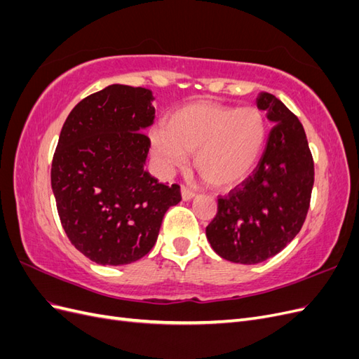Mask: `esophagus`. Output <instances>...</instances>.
<instances>
[{
  "instance_id": "esophagus-1",
  "label": "esophagus",
  "mask_w": 359,
  "mask_h": 359,
  "mask_svg": "<svg viewBox=\"0 0 359 359\" xmlns=\"http://www.w3.org/2000/svg\"><path fill=\"white\" fill-rule=\"evenodd\" d=\"M194 194H196V193H194L193 190H190V189H187L186 186H182L181 187V196H182V201H191L193 198H194Z\"/></svg>"
}]
</instances>
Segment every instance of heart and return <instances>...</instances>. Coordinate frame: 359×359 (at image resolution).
<instances>
[{"mask_svg": "<svg viewBox=\"0 0 359 359\" xmlns=\"http://www.w3.org/2000/svg\"><path fill=\"white\" fill-rule=\"evenodd\" d=\"M153 153L165 170L184 168L189 153L202 180L229 189L245 180L262 156L266 123L255 107L191 103L168 116L166 128L149 133Z\"/></svg>", "mask_w": 359, "mask_h": 359, "instance_id": "obj_1", "label": "heart"}]
</instances>
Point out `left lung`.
<instances>
[{
  "label": "left lung",
  "mask_w": 359,
  "mask_h": 359,
  "mask_svg": "<svg viewBox=\"0 0 359 359\" xmlns=\"http://www.w3.org/2000/svg\"><path fill=\"white\" fill-rule=\"evenodd\" d=\"M256 103L276 126L253 175L219 198L217 214L206 226L214 252L244 265L276 256L297 236L314 182V163L299 119L269 93H260Z\"/></svg>",
  "instance_id": "obj_1"
}]
</instances>
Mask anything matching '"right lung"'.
<instances>
[{
    "instance_id": "right-lung-1",
    "label": "right lung",
    "mask_w": 359,
    "mask_h": 359,
    "mask_svg": "<svg viewBox=\"0 0 359 359\" xmlns=\"http://www.w3.org/2000/svg\"><path fill=\"white\" fill-rule=\"evenodd\" d=\"M153 93L114 83L85 97L61 128L50 182L64 232L99 265H127L154 247L180 186L145 170Z\"/></svg>"
}]
</instances>
